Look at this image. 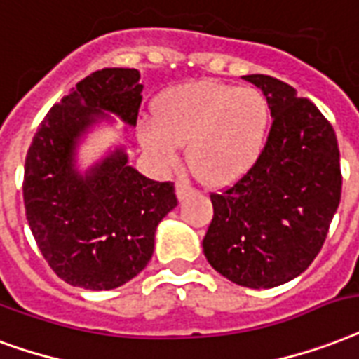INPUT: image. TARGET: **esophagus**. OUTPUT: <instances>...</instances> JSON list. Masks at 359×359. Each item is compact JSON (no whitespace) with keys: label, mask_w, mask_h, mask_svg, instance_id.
<instances>
[{"label":"esophagus","mask_w":359,"mask_h":359,"mask_svg":"<svg viewBox=\"0 0 359 359\" xmlns=\"http://www.w3.org/2000/svg\"><path fill=\"white\" fill-rule=\"evenodd\" d=\"M194 191L196 190H194L186 180H179V182H177V196H179V199L188 198V196H191Z\"/></svg>","instance_id":"34e87169"}]
</instances>
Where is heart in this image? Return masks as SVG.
<instances>
[{"mask_svg":"<svg viewBox=\"0 0 359 359\" xmlns=\"http://www.w3.org/2000/svg\"><path fill=\"white\" fill-rule=\"evenodd\" d=\"M156 120L139 128L141 143L161 163H173L188 143L191 169L209 184H229L258 163L269 139L271 109L252 86L186 82L158 97Z\"/></svg>","mask_w":359,"mask_h":359,"instance_id":"b5f03b06","label":"heart"}]
</instances>
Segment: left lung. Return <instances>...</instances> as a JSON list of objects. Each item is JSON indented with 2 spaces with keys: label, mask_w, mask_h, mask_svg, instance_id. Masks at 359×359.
<instances>
[{
  "label": "left lung",
  "mask_w": 359,
  "mask_h": 359,
  "mask_svg": "<svg viewBox=\"0 0 359 359\" xmlns=\"http://www.w3.org/2000/svg\"><path fill=\"white\" fill-rule=\"evenodd\" d=\"M269 103L273 124L258 163L210 194L205 258L246 288H275L318 256L341 201V158L332 124L307 97L269 75H246Z\"/></svg>",
  "instance_id": "obj_1"
}]
</instances>
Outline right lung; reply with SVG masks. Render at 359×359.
<instances>
[{
  "label": "right lung",
  "mask_w": 359,
  "mask_h": 359,
  "mask_svg": "<svg viewBox=\"0 0 359 359\" xmlns=\"http://www.w3.org/2000/svg\"><path fill=\"white\" fill-rule=\"evenodd\" d=\"M139 71L107 67L71 88L35 131L24 165L29 229L52 271L71 286L118 288L152 258L154 233L177 207L173 182H156L116 149L81 175L75 149L97 120L118 114L135 126L143 101Z\"/></svg>",
  "instance_id": "right-lung-1"
}]
</instances>
